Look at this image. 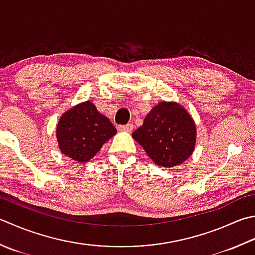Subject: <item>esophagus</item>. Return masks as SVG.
I'll return each mask as SVG.
<instances>
[{
  "label": "esophagus",
  "mask_w": 255,
  "mask_h": 255,
  "mask_svg": "<svg viewBox=\"0 0 255 255\" xmlns=\"http://www.w3.org/2000/svg\"><path fill=\"white\" fill-rule=\"evenodd\" d=\"M118 129H119V130H122V131H128V132H130V131H132V129H133V125H132V124L121 125V126L118 127Z\"/></svg>",
  "instance_id": "1"
}]
</instances>
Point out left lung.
Wrapping results in <instances>:
<instances>
[{
	"mask_svg": "<svg viewBox=\"0 0 255 255\" xmlns=\"http://www.w3.org/2000/svg\"><path fill=\"white\" fill-rule=\"evenodd\" d=\"M131 136L154 163L169 168L191 156L196 143V125L180 105L161 102Z\"/></svg>",
	"mask_w": 255,
	"mask_h": 255,
	"instance_id": "left-lung-1",
	"label": "left lung"
}]
</instances>
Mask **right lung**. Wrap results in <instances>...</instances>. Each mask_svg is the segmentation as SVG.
<instances>
[{
	"instance_id": "1",
	"label": "right lung",
	"mask_w": 255,
	"mask_h": 255,
	"mask_svg": "<svg viewBox=\"0 0 255 255\" xmlns=\"http://www.w3.org/2000/svg\"><path fill=\"white\" fill-rule=\"evenodd\" d=\"M117 129L91 102L69 109L56 128L58 147L67 157L79 162L91 160Z\"/></svg>"
}]
</instances>
